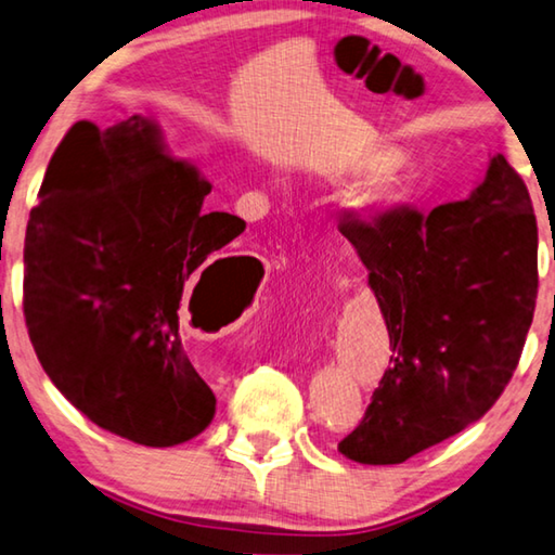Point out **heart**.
<instances>
[{"instance_id":"obj_1","label":"heart","mask_w":555,"mask_h":555,"mask_svg":"<svg viewBox=\"0 0 555 555\" xmlns=\"http://www.w3.org/2000/svg\"><path fill=\"white\" fill-rule=\"evenodd\" d=\"M372 175L367 176L366 172ZM331 180H346L365 175L353 190L348 192L346 205L358 215L371 212V209L385 205L402 192L408 182V160L404 155H392L385 147H363V151L343 155L325 170Z\"/></svg>"}]
</instances>
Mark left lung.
I'll return each mask as SVG.
<instances>
[{
  "mask_svg": "<svg viewBox=\"0 0 555 555\" xmlns=\"http://www.w3.org/2000/svg\"><path fill=\"white\" fill-rule=\"evenodd\" d=\"M340 232L367 269L390 365L338 452L402 464L487 415L512 380L539 294L529 190L504 155L462 202L433 212H346Z\"/></svg>",
  "mask_w": 555,
  "mask_h": 555,
  "instance_id": "1",
  "label": "left lung"
}]
</instances>
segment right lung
Returning a JSON list of instances; mask_svg holds the SVG:
<instances>
[{"label":"right lung","instance_id":"obj_1","mask_svg":"<svg viewBox=\"0 0 555 555\" xmlns=\"http://www.w3.org/2000/svg\"><path fill=\"white\" fill-rule=\"evenodd\" d=\"M209 192L153 118L78 120L26 224L24 319L39 363L76 410L135 444H182L215 417V392L182 348V292L246 222L207 212ZM232 259L251 257L217 259L202 276Z\"/></svg>","mask_w":555,"mask_h":555}]
</instances>
